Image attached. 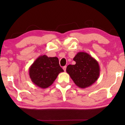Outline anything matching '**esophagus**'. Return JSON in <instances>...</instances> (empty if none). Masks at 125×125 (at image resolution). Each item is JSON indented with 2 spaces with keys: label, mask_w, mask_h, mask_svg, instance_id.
<instances>
[{
  "label": "esophagus",
  "mask_w": 125,
  "mask_h": 125,
  "mask_svg": "<svg viewBox=\"0 0 125 125\" xmlns=\"http://www.w3.org/2000/svg\"><path fill=\"white\" fill-rule=\"evenodd\" d=\"M66 66H63V69L64 70V71H66Z\"/></svg>",
  "instance_id": "obj_1"
}]
</instances>
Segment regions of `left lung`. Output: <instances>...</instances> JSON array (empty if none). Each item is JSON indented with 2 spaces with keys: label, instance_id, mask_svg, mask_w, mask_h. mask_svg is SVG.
<instances>
[{
  "label": "left lung",
  "instance_id": "8db88e82",
  "mask_svg": "<svg viewBox=\"0 0 125 125\" xmlns=\"http://www.w3.org/2000/svg\"><path fill=\"white\" fill-rule=\"evenodd\" d=\"M73 60L75 65H69L66 71L78 87L86 88L98 80L100 74L98 62L86 52H78Z\"/></svg>",
  "mask_w": 125,
  "mask_h": 125
}]
</instances>
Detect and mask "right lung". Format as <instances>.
I'll use <instances>...</instances> for the list:
<instances>
[{"mask_svg": "<svg viewBox=\"0 0 125 125\" xmlns=\"http://www.w3.org/2000/svg\"><path fill=\"white\" fill-rule=\"evenodd\" d=\"M63 72L57 57H48L45 54L37 58L29 68L32 82L42 89L50 86L59 73Z\"/></svg>", "mask_w": 125, "mask_h": 125, "instance_id": "obj_1", "label": "right lung"}]
</instances>
